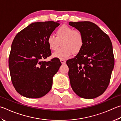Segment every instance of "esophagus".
<instances>
[{
	"label": "esophagus",
	"instance_id": "obj_1",
	"mask_svg": "<svg viewBox=\"0 0 121 121\" xmlns=\"http://www.w3.org/2000/svg\"><path fill=\"white\" fill-rule=\"evenodd\" d=\"M60 61H61V62L62 63V64H65V62H66L65 60H63V59H60Z\"/></svg>",
	"mask_w": 121,
	"mask_h": 121
}]
</instances>
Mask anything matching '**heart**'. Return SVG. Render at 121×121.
Instances as JSON below:
<instances>
[{
  "mask_svg": "<svg viewBox=\"0 0 121 121\" xmlns=\"http://www.w3.org/2000/svg\"><path fill=\"white\" fill-rule=\"evenodd\" d=\"M47 42L52 51L58 49L61 42V49L53 53L54 58L65 59L73 54L79 52L84 44L83 35L78 30H74L73 28L67 25L60 26L56 32V36L50 35L48 37Z\"/></svg>",
  "mask_w": 121,
  "mask_h": 121,
  "instance_id": "b5f03b06",
  "label": "heart"
}]
</instances>
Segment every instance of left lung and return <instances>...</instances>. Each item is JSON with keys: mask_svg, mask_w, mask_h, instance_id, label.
I'll use <instances>...</instances> for the list:
<instances>
[{"mask_svg": "<svg viewBox=\"0 0 121 121\" xmlns=\"http://www.w3.org/2000/svg\"><path fill=\"white\" fill-rule=\"evenodd\" d=\"M82 33L84 44L74 58L67 61L70 85L77 95L95 98L104 93L114 68L112 44L109 36L91 22H70Z\"/></svg>", "mask_w": 121, "mask_h": 121, "instance_id": "obj_1", "label": "left lung"}]
</instances>
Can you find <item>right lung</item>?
<instances>
[{
  "label": "right lung",
  "instance_id": "obj_1",
  "mask_svg": "<svg viewBox=\"0 0 121 121\" xmlns=\"http://www.w3.org/2000/svg\"><path fill=\"white\" fill-rule=\"evenodd\" d=\"M59 21L30 24L15 37L9 57L11 79L16 91L27 98L43 97L51 90L53 77L61 63L55 58L42 61L51 56L47 42Z\"/></svg>",
  "mask_w": 121,
  "mask_h": 121
}]
</instances>
